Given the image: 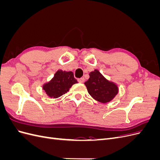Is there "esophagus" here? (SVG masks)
Instances as JSON below:
<instances>
[{
    "mask_svg": "<svg viewBox=\"0 0 160 160\" xmlns=\"http://www.w3.org/2000/svg\"><path fill=\"white\" fill-rule=\"evenodd\" d=\"M78 81L79 82V83H84V82H85V78H84V77H81V78L78 79Z\"/></svg>",
    "mask_w": 160,
    "mask_h": 160,
    "instance_id": "34e87169",
    "label": "esophagus"
}]
</instances>
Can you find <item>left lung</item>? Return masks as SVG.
Listing matches in <instances>:
<instances>
[{"instance_id": "left-lung-1", "label": "left lung", "mask_w": 160, "mask_h": 160, "mask_svg": "<svg viewBox=\"0 0 160 160\" xmlns=\"http://www.w3.org/2000/svg\"><path fill=\"white\" fill-rule=\"evenodd\" d=\"M85 85L91 96L101 103H108L118 93V88L108 81L99 71L95 70L89 73V79Z\"/></svg>"}]
</instances>
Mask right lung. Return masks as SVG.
<instances>
[{"mask_svg": "<svg viewBox=\"0 0 160 160\" xmlns=\"http://www.w3.org/2000/svg\"><path fill=\"white\" fill-rule=\"evenodd\" d=\"M77 83L72 72L60 70L56 72L49 83L43 86V89L50 98H57L67 93L72 85Z\"/></svg>", "mask_w": 160, "mask_h": 160, "instance_id": "add662e5", "label": "right lung"}]
</instances>
